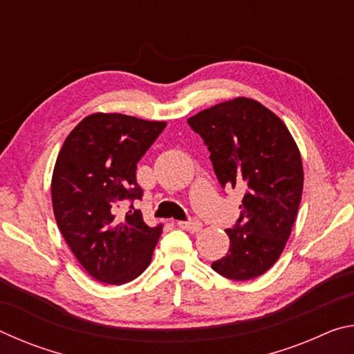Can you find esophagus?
<instances>
[{"label":"esophagus","instance_id":"obj_1","mask_svg":"<svg viewBox=\"0 0 354 354\" xmlns=\"http://www.w3.org/2000/svg\"><path fill=\"white\" fill-rule=\"evenodd\" d=\"M178 226L183 227V230H185V231L198 232V231H201L203 223L196 218H190V220H185V221H178Z\"/></svg>","mask_w":354,"mask_h":354}]
</instances>
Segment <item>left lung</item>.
<instances>
[{
  "mask_svg": "<svg viewBox=\"0 0 354 354\" xmlns=\"http://www.w3.org/2000/svg\"><path fill=\"white\" fill-rule=\"evenodd\" d=\"M211 153L223 189H242L241 217L227 227L230 250L212 262L218 274L248 281L283 253L303 194V162L281 118L250 98L215 104L187 120Z\"/></svg>",
  "mask_w": 354,
  "mask_h": 354,
  "instance_id": "left-lung-1",
  "label": "left lung"
}]
</instances>
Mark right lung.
Here are the masks:
<instances>
[{"instance_id":"right-lung-1","label":"right lung","mask_w":354,"mask_h":354,"mask_svg":"<svg viewBox=\"0 0 354 354\" xmlns=\"http://www.w3.org/2000/svg\"><path fill=\"white\" fill-rule=\"evenodd\" d=\"M165 127L123 113H92L59 151L51 181L57 226L76 259L100 283H129L151 262L162 225L148 226L134 207V200L143 196L136 170ZM127 202L130 209L123 214Z\"/></svg>"}]
</instances>
